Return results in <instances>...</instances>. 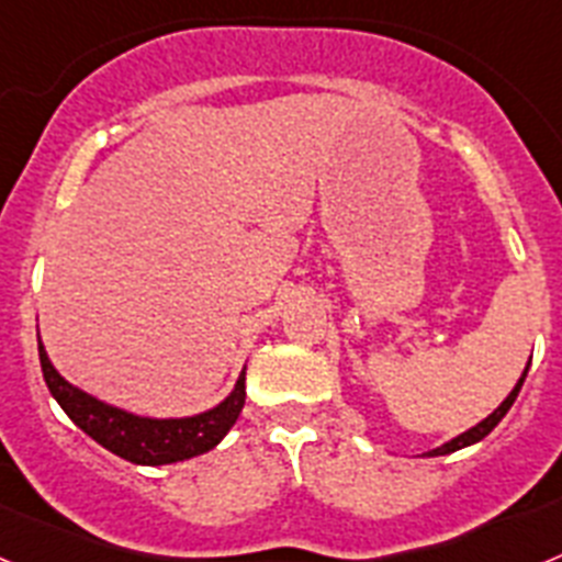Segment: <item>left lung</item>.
<instances>
[{"label":"left lung","mask_w":562,"mask_h":562,"mask_svg":"<svg viewBox=\"0 0 562 562\" xmlns=\"http://www.w3.org/2000/svg\"><path fill=\"white\" fill-rule=\"evenodd\" d=\"M529 362H532V360H529ZM526 371H529V366H526L524 374H520V380L515 382V389L509 391V396H506V400L501 402V405L493 411V414L486 416V419H481L479 425H475V428L464 430V434H461V436H456V439H450L448 445H441V448H436V450H428V453H425V456H448V453H456V450L470 448V445H475V441H481L486 434H493L495 425H498V422L504 419L506 411L513 408V402L518 400V391H520V385H524V380H526Z\"/></svg>","instance_id":"8db88e82"}]
</instances>
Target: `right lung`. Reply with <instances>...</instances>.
I'll list each match as a JSON object with an SVG mask.
<instances>
[{"mask_svg": "<svg viewBox=\"0 0 562 562\" xmlns=\"http://www.w3.org/2000/svg\"><path fill=\"white\" fill-rule=\"evenodd\" d=\"M38 360H42V374L49 394L56 396L64 414L109 453L121 456L132 464L160 467L207 453L225 439L245 408V371L238 374L233 391L216 408L196 416H182V419H151V416L114 408L87 391L76 389L49 362L42 340H38Z\"/></svg>", "mask_w": 562, "mask_h": 562, "instance_id": "right-lung-1", "label": "right lung"}]
</instances>
